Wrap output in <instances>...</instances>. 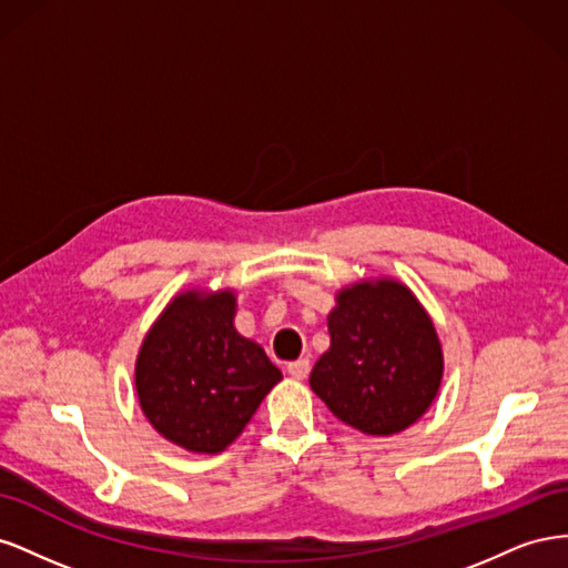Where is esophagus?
<instances>
[{
    "mask_svg": "<svg viewBox=\"0 0 568 568\" xmlns=\"http://www.w3.org/2000/svg\"><path fill=\"white\" fill-rule=\"evenodd\" d=\"M286 372L294 376V379H305L307 372H311V359L298 357V359H294V363L286 365Z\"/></svg>",
    "mask_w": 568,
    "mask_h": 568,
    "instance_id": "1",
    "label": "esophagus"
}]
</instances>
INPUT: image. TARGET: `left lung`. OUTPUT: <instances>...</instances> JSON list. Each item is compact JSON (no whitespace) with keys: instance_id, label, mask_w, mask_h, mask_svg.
Here are the masks:
<instances>
[{"instance_id":"obj_1","label":"left lung","mask_w":568,"mask_h":568,"mask_svg":"<svg viewBox=\"0 0 568 568\" xmlns=\"http://www.w3.org/2000/svg\"><path fill=\"white\" fill-rule=\"evenodd\" d=\"M326 326L332 343L311 372V388L341 422L393 436L424 417L445 363L434 320L409 286L393 277L343 286Z\"/></svg>"}]
</instances>
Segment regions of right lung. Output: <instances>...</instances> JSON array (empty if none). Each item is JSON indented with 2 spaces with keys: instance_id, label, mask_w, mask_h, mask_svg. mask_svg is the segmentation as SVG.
I'll return each instance as SVG.
<instances>
[{
  "instance_id": "right-lung-1",
  "label": "right lung",
  "mask_w": 568,
  "mask_h": 568,
  "mask_svg": "<svg viewBox=\"0 0 568 568\" xmlns=\"http://www.w3.org/2000/svg\"><path fill=\"white\" fill-rule=\"evenodd\" d=\"M234 315V288L180 291L136 353L134 388L144 417L189 453L225 450L282 382L261 343L236 332Z\"/></svg>"
}]
</instances>
